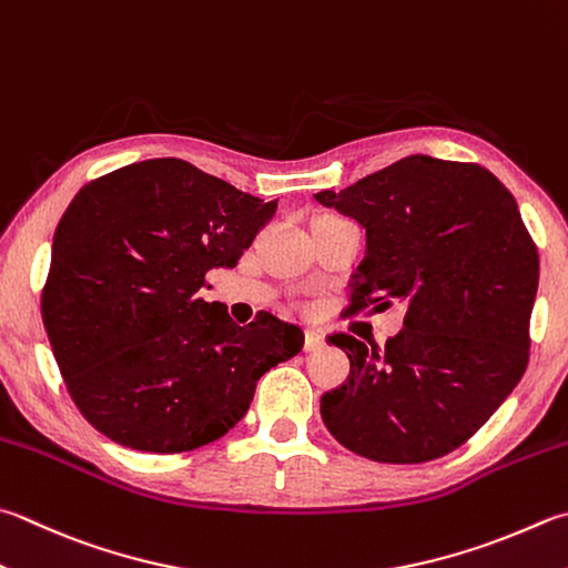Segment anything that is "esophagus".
<instances>
[{"label":"esophagus","mask_w":568,"mask_h":568,"mask_svg":"<svg viewBox=\"0 0 568 568\" xmlns=\"http://www.w3.org/2000/svg\"><path fill=\"white\" fill-rule=\"evenodd\" d=\"M324 346H326L324 331L306 328V334H304V351H321Z\"/></svg>","instance_id":"obj_1"}]
</instances>
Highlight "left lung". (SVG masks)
<instances>
[{
    "mask_svg": "<svg viewBox=\"0 0 568 568\" xmlns=\"http://www.w3.org/2000/svg\"><path fill=\"white\" fill-rule=\"evenodd\" d=\"M316 200L368 234L346 314L408 306L383 348L328 336L351 361L348 378L321 395L328 433L376 463H430L457 450L529 363L539 252L517 200L487 168L430 155Z\"/></svg>",
    "mask_w": 568,
    "mask_h": 568,
    "instance_id": "obj_1",
    "label": "left lung"
}]
</instances>
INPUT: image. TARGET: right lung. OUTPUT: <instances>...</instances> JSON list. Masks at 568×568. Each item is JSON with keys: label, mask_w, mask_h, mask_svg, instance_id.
I'll use <instances>...</instances> for the list:
<instances>
[{"label": "right lung", "mask_w": 568, "mask_h": 568, "mask_svg": "<svg viewBox=\"0 0 568 568\" xmlns=\"http://www.w3.org/2000/svg\"><path fill=\"white\" fill-rule=\"evenodd\" d=\"M276 202L178 158L83 185L53 234L41 318L71 400L133 450L187 453L230 433L256 381L304 331L270 312L237 326L205 302L207 272L237 266Z\"/></svg>", "instance_id": "add662e5"}]
</instances>
